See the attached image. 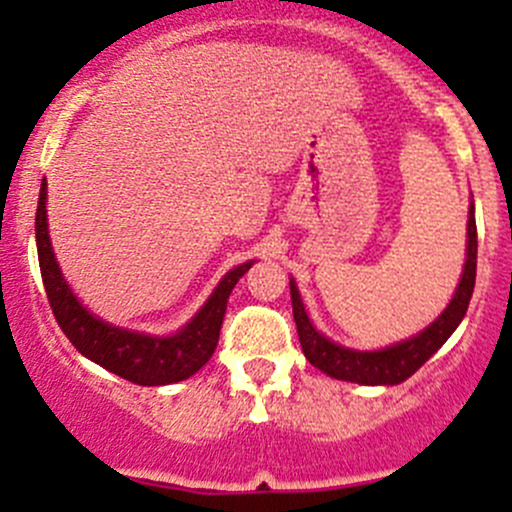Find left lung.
<instances>
[{"instance_id": "obj_1", "label": "left lung", "mask_w": 512, "mask_h": 512, "mask_svg": "<svg viewBox=\"0 0 512 512\" xmlns=\"http://www.w3.org/2000/svg\"><path fill=\"white\" fill-rule=\"evenodd\" d=\"M476 260H478V232H476V205L468 208V240H466V265H463L461 282L453 292L451 302L446 304L441 314L433 319L428 327L409 339L391 344V347L374 349V352H361V349H349L342 344L324 337L309 319L304 309L302 294H299L297 282L289 280V292H292V312L294 324H297L299 344L307 361L324 371L327 376L339 381H352V384L364 386H396L401 381L416 374L438 349L446 344V339L456 332L458 324L463 322L471 302L473 287H476Z\"/></svg>"}]
</instances>
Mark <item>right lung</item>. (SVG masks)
<instances>
[{
    "label": "right lung",
    "instance_id": "add662e5",
    "mask_svg": "<svg viewBox=\"0 0 512 512\" xmlns=\"http://www.w3.org/2000/svg\"><path fill=\"white\" fill-rule=\"evenodd\" d=\"M36 252H39L46 297H49L51 312H54L61 332L86 359L141 386L175 384L208 364L218 347L232 287L255 265V260H250L225 272L218 287L210 292V297L190 317V322L183 324V329L158 337V334L136 332V329H123L103 322L71 292L69 282L64 280L59 262H56L54 247H51L49 223H46V178L41 180L39 205H36Z\"/></svg>",
    "mask_w": 512,
    "mask_h": 512
}]
</instances>
